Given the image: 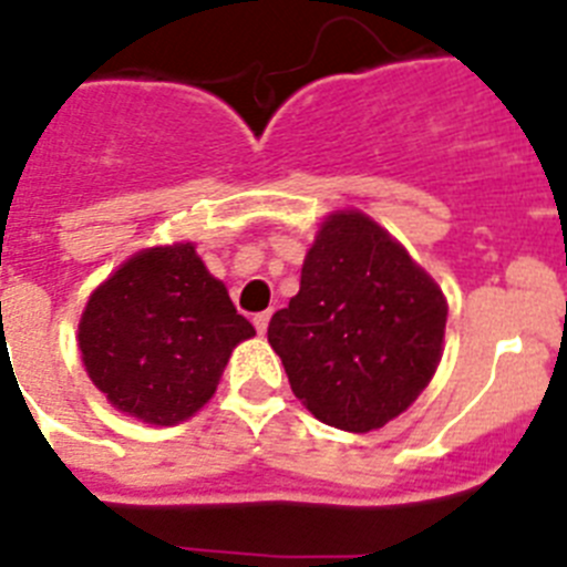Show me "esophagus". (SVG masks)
<instances>
[{
	"mask_svg": "<svg viewBox=\"0 0 567 567\" xmlns=\"http://www.w3.org/2000/svg\"><path fill=\"white\" fill-rule=\"evenodd\" d=\"M269 312H258V316L251 318V323H255V330H258V336H264L266 332V327H269Z\"/></svg>",
	"mask_w": 567,
	"mask_h": 567,
	"instance_id": "34e87169",
	"label": "esophagus"
}]
</instances>
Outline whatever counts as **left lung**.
I'll list each match as a JSON object with an SVG mask.
<instances>
[{
  "label": "left lung",
  "instance_id": "1",
  "mask_svg": "<svg viewBox=\"0 0 567 567\" xmlns=\"http://www.w3.org/2000/svg\"><path fill=\"white\" fill-rule=\"evenodd\" d=\"M447 301L408 249L364 212H336L307 251L301 289L269 321L292 393L347 433L384 427L442 361Z\"/></svg>",
  "mask_w": 567,
  "mask_h": 567
}]
</instances>
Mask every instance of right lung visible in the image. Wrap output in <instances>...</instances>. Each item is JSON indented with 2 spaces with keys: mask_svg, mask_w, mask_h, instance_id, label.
Here are the masks:
<instances>
[{
  "mask_svg": "<svg viewBox=\"0 0 567 567\" xmlns=\"http://www.w3.org/2000/svg\"><path fill=\"white\" fill-rule=\"evenodd\" d=\"M255 336L192 244L154 246L91 292L80 318L89 379L145 424L186 422L215 395L231 350Z\"/></svg>",
  "mask_w": 567,
  "mask_h": 567,
  "instance_id": "add662e5",
  "label": "right lung"
}]
</instances>
